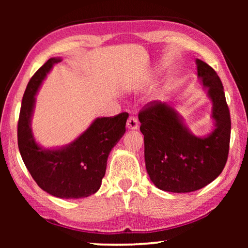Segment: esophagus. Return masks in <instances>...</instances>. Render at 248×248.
<instances>
[{
  "label": "esophagus",
  "instance_id": "esophagus-1",
  "mask_svg": "<svg viewBox=\"0 0 248 248\" xmlns=\"http://www.w3.org/2000/svg\"><path fill=\"white\" fill-rule=\"evenodd\" d=\"M127 128L129 130H137L139 128V123H138V119L136 117H130L127 121Z\"/></svg>",
  "mask_w": 248,
  "mask_h": 248
}]
</instances>
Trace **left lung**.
<instances>
[{"label": "left lung", "instance_id": "8db88e82", "mask_svg": "<svg viewBox=\"0 0 248 248\" xmlns=\"http://www.w3.org/2000/svg\"><path fill=\"white\" fill-rule=\"evenodd\" d=\"M197 72L212 102L215 129L197 137L174 107L152 102L139 112L144 136V159L150 179L158 189L191 192L213 182L228 161L231 117L219 75L197 59Z\"/></svg>", "mask_w": 248, "mask_h": 248}]
</instances>
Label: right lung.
I'll return each mask as SVG.
<instances>
[{"label": "right lung", "instance_id": "obj_1", "mask_svg": "<svg viewBox=\"0 0 248 248\" xmlns=\"http://www.w3.org/2000/svg\"><path fill=\"white\" fill-rule=\"evenodd\" d=\"M61 58H51L32 75L20 107L17 141L24 164L37 185L57 198L78 199L95 194L106 173L111 149L125 132L128 112L96 118L73 142L59 149L37 143L31 130L36 94L52 66Z\"/></svg>", "mask_w": 248, "mask_h": 248}]
</instances>
